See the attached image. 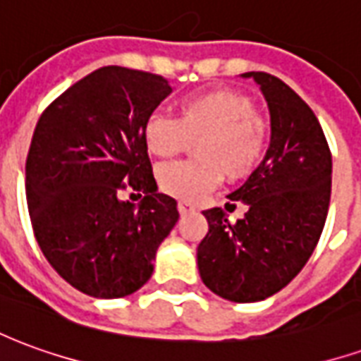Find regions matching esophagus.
Masks as SVG:
<instances>
[{"label": "esophagus", "instance_id": "esophagus-1", "mask_svg": "<svg viewBox=\"0 0 361 361\" xmlns=\"http://www.w3.org/2000/svg\"><path fill=\"white\" fill-rule=\"evenodd\" d=\"M178 211H180V214H189V212H195V207L188 203V201H180L178 203Z\"/></svg>", "mask_w": 361, "mask_h": 361}]
</instances>
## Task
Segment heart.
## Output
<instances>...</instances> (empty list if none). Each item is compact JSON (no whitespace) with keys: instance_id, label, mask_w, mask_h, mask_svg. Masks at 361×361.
Instances as JSON below:
<instances>
[{"instance_id":"heart-1","label":"heart","mask_w":361,"mask_h":361,"mask_svg":"<svg viewBox=\"0 0 361 361\" xmlns=\"http://www.w3.org/2000/svg\"><path fill=\"white\" fill-rule=\"evenodd\" d=\"M272 123L255 100L232 89H212L183 98L176 118L152 116L145 126L150 154L168 160L197 142V160L162 166L158 188L188 203L201 201L228 180H243L263 164L271 147Z\"/></svg>"}]
</instances>
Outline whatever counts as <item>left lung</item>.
Returning a JSON list of instances; mask_svg holds the SVG:
<instances>
[{
	"label": "left lung",
	"instance_id": "1",
	"mask_svg": "<svg viewBox=\"0 0 361 361\" xmlns=\"http://www.w3.org/2000/svg\"><path fill=\"white\" fill-rule=\"evenodd\" d=\"M257 82L271 110V147L263 164L230 201L247 204L228 220L222 209L203 211L209 232L197 247L204 286L238 303L261 302L286 286L307 263L325 226L333 158L317 116L286 82L263 71Z\"/></svg>",
	"mask_w": 361,
	"mask_h": 361
}]
</instances>
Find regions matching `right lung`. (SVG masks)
<instances>
[{
	"mask_svg": "<svg viewBox=\"0 0 361 361\" xmlns=\"http://www.w3.org/2000/svg\"><path fill=\"white\" fill-rule=\"evenodd\" d=\"M170 92L162 75L100 67L36 123L28 214L44 257L82 294L111 300L137 292L180 219L176 199L157 193L145 141L150 114ZM123 190L142 196V204L123 202Z\"/></svg>",
	"mask_w": 361,
	"mask_h": 361,
	"instance_id": "right-lung-1",
	"label": "right lung"
}]
</instances>
